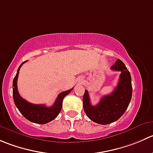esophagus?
<instances>
[{
	"mask_svg": "<svg viewBox=\"0 0 153 153\" xmlns=\"http://www.w3.org/2000/svg\"><path fill=\"white\" fill-rule=\"evenodd\" d=\"M82 81H83V80L81 78V79L79 80V82H80V83H82Z\"/></svg>",
	"mask_w": 153,
	"mask_h": 153,
	"instance_id": "1",
	"label": "esophagus"
}]
</instances>
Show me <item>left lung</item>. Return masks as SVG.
Here are the masks:
<instances>
[{
	"mask_svg": "<svg viewBox=\"0 0 153 153\" xmlns=\"http://www.w3.org/2000/svg\"><path fill=\"white\" fill-rule=\"evenodd\" d=\"M111 69L121 72L117 86L111 94L103 96L95 106L90 103L87 90L83 96V105L87 116L101 125H107L119 120L126 111L132 96L131 75L123 62L118 59Z\"/></svg>",
	"mask_w": 153,
	"mask_h": 153,
	"instance_id": "obj_1",
	"label": "left lung"
}]
</instances>
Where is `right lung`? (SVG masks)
<instances>
[{"mask_svg":"<svg viewBox=\"0 0 153 153\" xmlns=\"http://www.w3.org/2000/svg\"><path fill=\"white\" fill-rule=\"evenodd\" d=\"M25 62L26 61L23 62L19 66L17 73L13 79V96L15 105L21 114L29 121L38 124H46L57 117L62 109L63 99L70 93L73 88L60 93L57 96L54 105L51 107H46L45 105H35V104L30 103L19 95L17 88V80L19 70Z\"/></svg>","mask_w":153,"mask_h":153,"instance_id":"1","label":"right lung"}]
</instances>
